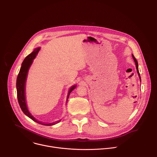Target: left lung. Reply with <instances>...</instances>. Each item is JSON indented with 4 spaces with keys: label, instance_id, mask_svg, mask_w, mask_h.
I'll use <instances>...</instances> for the list:
<instances>
[{
    "label": "left lung",
    "instance_id": "8db88e82",
    "mask_svg": "<svg viewBox=\"0 0 157 157\" xmlns=\"http://www.w3.org/2000/svg\"><path fill=\"white\" fill-rule=\"evenodd\" d=\"M132 57H133V58L134 61H135V63H136V68H137V73H138L139 76V78H140V81H141V78H140V73H139V68H138V63H137V59H136V58H135V57H134V56H133V55H132Z\"/></svg>",
    "mask_w": 157,
    "mask_h": 157
}]
</instances>
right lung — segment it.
Segmentation results:
<instances>
[{"label": "right lung", "instance_id": "obj_1", "mask_svg": "<svg viewBox=\"0 0 157 157\" xmlns=\"http://www.w3.org/2000/svg\"><path fill=\"white\" fill-rule=\"evenodd\" d=\"M40 49V48H35L33 50V52L32 53H30V55H29L24 59V61L22 62L21 66L19 73H18V75L17 76V78L16 87H17V99H18L19 105H20L21 110L23 111V113L26 116H27L29 118H30L33 121L40 124L43 125H55V124L58 123L61 120L58 121L56 122H53V123H50V124H44V123H43V122H41L37 121L34 117H33L32 116V114L29 111L27 106L26 100H25V82H26L28 71L29 70L30 66L32 65V64L33 63V59L36 57ZM75 87H76V86L75 85L70 88V89L69 90L68 95V96H67L66 101H68V99L69 98L71 92L73 90Z\"/></svg>", "mask_w": 157, "mask_h": 157}]
</instances>
